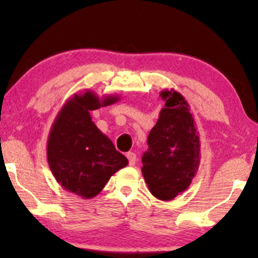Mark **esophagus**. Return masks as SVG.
<instances>
[{
    "instance_id": "esophagus-1",
    "label": "esophagus",
    "mask_w": 258,
    "mask_h": 258,
    "mask_svg": "<svg viewBox=\"0 0 258 258\" xmlns=\"http://www.w3.org/2000/svg\"><path fill=\"white\" fill-rule=\"evenodd\" d=\"M126 158H128L129 161V165H135L136 164V155L134 153H128L126 154Z\"/></svg>"
}]
</instances>
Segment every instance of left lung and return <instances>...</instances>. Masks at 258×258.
<instances>
[{
    "label": "left lung",
    "mask_w": 258,
    "mask_h": 258,
    "mask_svg": "<svg viewBox=\"0 0 258 258\" xmlns=\"http://www.w3.org/2000/svg\"><path fill=\"white\" fill-rule=\"evenodd\" d=\"M160 96L165 104L148 135L142 174L153 196L171 201L191 184L200 167L201 144L195 119L182 94L165 89Z\"/></svg>",
    "instance_id": "obj_1"
}]
</instances>
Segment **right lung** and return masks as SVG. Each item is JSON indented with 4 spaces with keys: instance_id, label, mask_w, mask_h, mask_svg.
<instances>
[{
    "instance_id": "1",
    "label": "right lung",
    "mask_w": 258,
    "mask_h": 258,
    "mask_svg": "<svg viewBox=\"0 0 258 258\" xmlns=\"http://www.w3.org/2000/svg\"><path fill=\"white\" fill-rule=\"evenodd\" d=\"M117 95L100 98L90 90L75 94L58 111L47 142L49 168L69 192L89 200L116 171L128 165L124 155L91 121L90 110L114 104Z\"/></svg>"
}]
</instances>
